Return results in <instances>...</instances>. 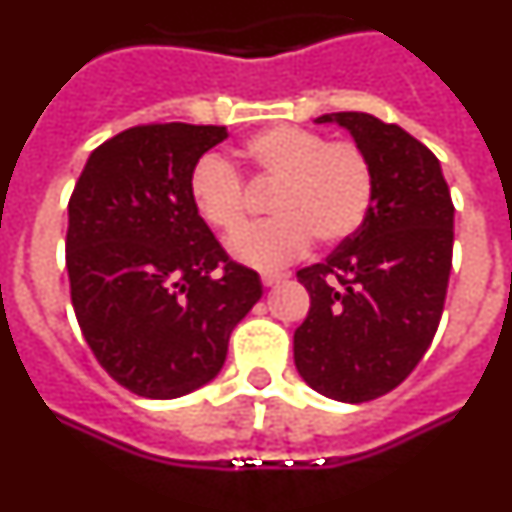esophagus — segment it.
Listing matches in <instances>:
<instances>
[{"instance_id": "esophagus-1", "label": "esophagus", "mask_w": 512, "mask_h": 512, "mask_svg": "<svg viewBox=\"0 0 512 512\" xmlns=\"http://www.w3.org/2000/svg\"><path fill=\"white\" fill-rule=\"evenodd\" d=\"M284 279H287V274H279V271H264V274H261L264 287H274V284L284 282Z\"/></svg>"}]
</instances>
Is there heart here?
<instances>
[{
    "label": "heart",
    "mask_w": 512,
    "mask_h": 512,
    "mask_svg": "<svg viewBox=\"0 0 512 512\" xmlns=\"http://www.w3.org/2000/svg\"><path fill=\"white\" fill-rule=\"evenodd\" d=\"M243 161L266 184H277L271 197L274 220L230 241L235 259L259 269L295 261L310 248L336 246L356 233L372 205V169L354 143H328L315 130L274 125L251 135L241 148ZM194 212L223 235L241 230L243 182L228 161L205 156L189 174Z\"/></svg>",
    "instance_id": "b5f03b06"
}]
</instances>
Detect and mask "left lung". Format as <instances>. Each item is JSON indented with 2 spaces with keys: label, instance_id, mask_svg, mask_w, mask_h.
<instances>
[{
  "label": "left lung",
  "instance_id": "1",
  "mask_svg": "<svg viewBox=\"0 0 512 512\" xmlns=\"http://www.w3.org/2000/svg\"><path fill=\"white\" fill-rule=\"evenodd\" d=\"M372 169L364 223L323 264L297 271L310 312L295 330V366L312 390L369 402L408 379L436 336L454 251V205L428 148L366 112H330Z\"/></svg>",
  "mask_w": 512,
  "mask_h": 512
}]
</instances>
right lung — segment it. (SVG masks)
<instances>
[{
  "label": "right lung",
  "instance_id": "right-lung-1",
  "mask_svg": "<svg viewBox=\"0 0 512 512\" xmlns=\"http://www.w3.org/2000/svg\"><path fill=\"white\" fill-rule=\"evenodd\" d=\"M223 125H143L89 156L69 202L76 320L125 390L174 400L220 374L230 333L264 295L189 200V174Z\"/></svg>",
  "mask_w": 512,
  "mask_h": 512
}]
</instances>
